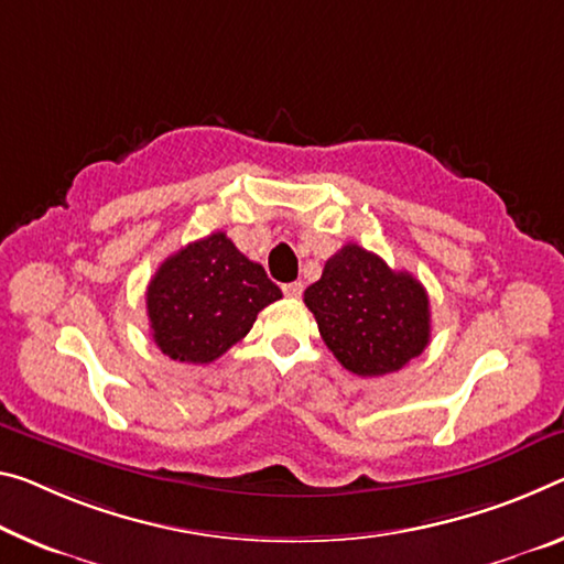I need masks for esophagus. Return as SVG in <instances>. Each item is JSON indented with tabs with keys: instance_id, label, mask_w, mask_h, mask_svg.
<instances>
[{
	"instance_id": "1",
	"label": "esophagus",
	"mask_w": 564,
	"mask_h": 564,
	"mask_svg": "<svg viewBox=\"0 0 564 564\" xmlns=\"http://www.w3.org/2000/svg\"><path fill=\"white\" fill-rule=\"evenodd\" d=\"M283 293L289 299H301V293H303V283L301 281H293V283H285L283 285Z\"/></svg>"
}]
</instances>
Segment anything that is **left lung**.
<instances>
[{
	"mask_svg": "<svg viewBox=\"0 0 564 564\" xmlns=\"http://www.w3.org/2000/svg\"><path fill=\"white\" fill-rule=\"evenodd\" d=\"M303 301L321 338L356 377H383L416 359L429 344V296L406 271L348 243L324 265Z\"/></svg>",
	"mask_w": 564,
	"mask_h": 564,
	"instance_id": "1",
	"label": "left lung"
}]
</instances>
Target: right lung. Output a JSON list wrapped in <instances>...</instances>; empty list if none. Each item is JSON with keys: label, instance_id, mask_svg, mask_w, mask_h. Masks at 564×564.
<instances>
[{"label": "right lung", "instance_id": "1", "mask_svg": "<svg viewBox=\"0 0 564 564\" xmlns=\"http://www.w3.org/2000/svg\"><path fill=\"white\" fill-rule=\"evenodd\" d=\"M283 296L223 230L187 243L148 285L150 330L173 361L210 364L238 344L258 311Z\"/></svg>", "mask_w": 564, "mask_h": 564}]
</instances>
